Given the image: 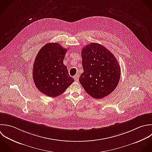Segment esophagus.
<instances>
[{
    "label": "esophagus",
    "mask_w": 152,
    "mask_h": 152,
    "mask_svg": "<svg viewBox=\"0 0 152 152\" xmlns=\"http://www.w3.org/2000/svg\"><path fill=\"white\" fill-rule=\"evenodd\" d=\"M74 79H75V80L76 82H77L78 80H79V75H76L74 76Z\"/></svg>",
    "instance_id": "obj_1"
}]
</instances>
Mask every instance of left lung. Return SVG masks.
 Segmentation results:
<instances>
[{
    "mask_svg": "<svg viewBox=\"0 0 152 152\" xmlns=\"http://www.w3.org/2000/svg\"><path fill=\"white\" fill-rule=\"evenodd\" d=\"M83 72L79 82L86 93L95 99L108 96L117 86L121 70L114 54L104 46L91 43L82 50Z\"/></svg>",
    "mask_w": 152,
    "mask_h": 152,
    "instance_id": "left-lung-1",
    "label": "left lung"
}]
</instances>
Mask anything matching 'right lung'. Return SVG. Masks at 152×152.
Wrapping results in <instances>:
<instances>
[{"mask_svg":"<svg viewBox=\"0 0 152 152\" xmlns=\"http://www.w3.org/2000/svg\"><path fill=\"white\" fill-rule=\"evenodd\" d=\"M67 50L56 42L44 45L35 59L32 77L37 89L50 97L64 92L75 81L70 76L63 60Z\"/></svg>","mask_w":152,"mask_h":152,"instance_id":"obj_1","label":"right lung"}]
</instances>
